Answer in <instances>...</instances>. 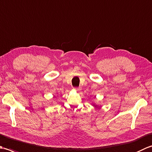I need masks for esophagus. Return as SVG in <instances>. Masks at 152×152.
<instances>
[{
	"mask_svg": "<svg viewBox=\"0 0 152 152\" xmlns=\"http://www.w3.org/2000/svg\"><path fill=\"white\" fill-rule=\"evenodd\" d=\"M74 89H75L76 91H80V88H74Z\"/></svg>",
	"mask_w": 152,
	"mask_h": 152,
	"instance_id": "obj_1",
	"label": "esophagus"
}]
</instances>
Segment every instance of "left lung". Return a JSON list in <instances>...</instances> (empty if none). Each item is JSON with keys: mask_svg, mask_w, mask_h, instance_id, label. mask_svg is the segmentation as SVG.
Instances as JSON below:
<instances>
[{"mask_svg": "<svg viewBox=\"0 0 152 152\" xmlns=\"http://www.w3.org/2000/svg\"><path fill=\"white\" fill-rule=\"evenodd\" d=\"M93 106H95V107H97V105H95V104H94V105H93Z\"/></svg>", "mask_w": 152, "mask_h": 152, "instance_id": "8db88e82", "label": "left lung"}]
</instances>
